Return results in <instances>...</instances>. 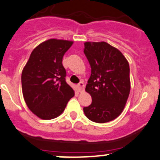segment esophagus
<instances>
[{
    "label": "esophagus",
    "instance_id": "1",
    "mask_svg": "<svg viewBox=\"0 0 160 160\" xmlns=\"http://www.w3.org/2000/svg\"><path fill=\"white\" fill-rule=\"evenodd\" d=\"M84 87H85V85H84L83 82H80L77 85V88H78L79 92H83L84 90Z\"/></svg>",
    "mask_w": 160,
    "mask_h": 160
}]
</instances>
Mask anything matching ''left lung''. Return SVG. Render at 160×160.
Instances as JSON below:
<instances>
[{
  "mask_svg": "<svg viewBox=\"0 0 160 160\" xmlns=\"http://www.w3.org/2000/svg\"><path fill=\"white\" fill-rule=\"evenodd\" d=\"M83 52L91 68L86 91L92 97L84 114L92 122H108L121 115L128 98L129 64L120 51L105 42H85Z\"/></svg>",
  "mask_w": 160,
  "mask_h": 160,
  "instance_id": "1",
  "label": "left lung"
}]
</instances>
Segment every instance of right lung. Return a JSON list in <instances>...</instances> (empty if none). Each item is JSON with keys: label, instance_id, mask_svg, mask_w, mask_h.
I'll use <instances>...</instances> for the list:
<instances>
[{"label": "right lung", "instance_id": "obj_1", "mask_svg": "<svg viewBox=\"0 0 160 160\" xmlns=\"http://www.w3.org/2000/svg\"><path fill=\"white\" fill-rule=\"evenodd\" d=\"M73 44L67 40H47L32 52L21 76L22 95L28 108L38 118L49 120L64 112L74 96L67 83L64 54Z\"/></svg>", "mask_w": 160, "mask_h": 160}]
</instances>
